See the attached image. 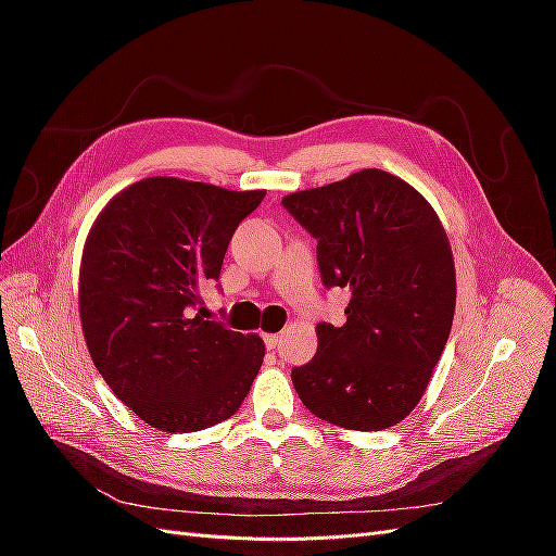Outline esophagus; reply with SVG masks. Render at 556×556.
<instances>
[{
	"label": "esophagus",
	"mask_w": 556,
	"mask_h": 556,
	"mask_svg": "<svg viewBox=\"0 0 556 556\" xmlns=\"http://www.w3.org/2000/svg\"><path fill=\"white\" fill-rule=\"evenodd\" d=\"M264 343L268 350H274L280 343V336L278 333H264Z\"/></svg>",
	"instance_id": "1"
}]
</instances>
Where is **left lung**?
<instances>
[{"instance_id": "1", "label": "left lung", "mask_w": 556, "mask_h": 556, "mask_svg": "<svg viewBox=\"0 0 556 556\" xmlns=\"http://www.w3.org/2000/svg\"><path fill=\"white\" fill-rule=\"evenodd\" d=\"M282 206L317 241L325 288H348L345 325H317V355L292 368L304 406L343 429L399 425L422 399L452 329L447 233L406 180L364 169Z\"/></svg>"}]
</instances>
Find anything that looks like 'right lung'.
Returning <instances> with one entry per match:
<instances>
[{
  "label": "right lung",
  "mask_w": 556,
  "mask_h": 556,
  "mask_svg": "<svg viewBox=\"0 0 556 556\" xmlns=\"http://www.w3.org/2000/svg\"><path fill=\"white\" fill-rule=\"evenodd\" d=\"M264 190L143 178L99 213L80 262L78 308L90 357L113 394L169 433L208 429L241 408L264 362L260 336L204 319L199 285Z\"/></svg>",
  "instance_id": "1"
}]
</instances>
